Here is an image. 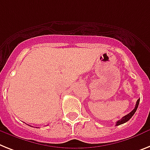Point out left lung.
<instances>
[{
	"mask_svg": "<svg viewBox=\"0 0 150 150\" xmlns=\"http://www.w3.org/2000/svg\"><path fill=\"white\" fill-rule=\"evenodd\" d=\"M139 99L137 101V103H136L135 108L133 109V110L131 111V112H129V113H128L127 115L124 116V117H122L121 120H120L117 121V123H116V126H119V125H121V124H122V123H125V122H127L128 120H129L131 119V117H133V115H134L135 112H136V111H137V108H138V106H139Z\"/></svg>",
	"mask_w": 150,
	"mask_h": 150,
	"instance_id": "obj_1",
	"label": "left lung"
}]
</instances>
